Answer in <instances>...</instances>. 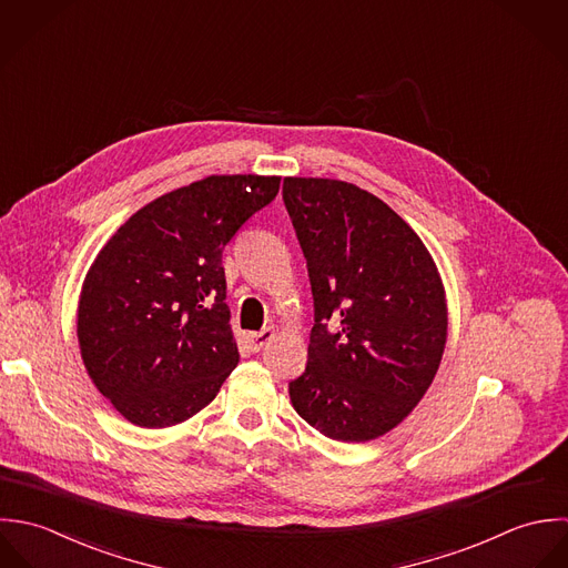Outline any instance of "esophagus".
Instances as JSON below:
<instances>
[{"label": "esophagus", "mask_w": 568, "mask_h": 568, "mask_svg": "<svg viewBox=\"0 0 568 568\" xmlns=\"http://www.w3.org/2000/svg\"><path fill=\"white\" fill-rule=\"evenodd\" d=\"M272 341H274V329H272V327L261 329V332H256V334H250V346H252V351H261V348H265Z\"/></svg>", "instance_id": "esophagus-1"}]
</instances>
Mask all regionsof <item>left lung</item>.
Returning a JSON list of instances; mask_svg holds the SVG:
<instances>
[{
	"instance_id": "obj_1",
	"label": "left lung",
	"mask_w": 568,
	"mask_h": 568,
	"mask_svg": "<svg viewBox=\"0 0 568 568\" xmlns=\"http://www.w3.org/2000/svg\"><path fill=\"white\" fill-rule=\"evenodd\" d=\"M283 202L314 296L296 413L336 442L393 430L439 368L446 294L422 239L379 197L341 180L285 178Z\"/></svg>"
}]
</instances>
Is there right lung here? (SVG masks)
Here are the masks:
<instances>
[{"instance_id":"1","label":"right lung","mask_w":568,"mask_h":568,"mask_svg":"<svg viewBox=\"0 0 568 568\" xmlns=\"http://www.w3.org/2000/svg\"><path fill=\"white\" fill-rule=\"evenodd\" d=\"M278 186L281 178H206L140 209L97 256L79 303L81 355L131 424L186 422L236 366L222 254Z\"/></svg>"}]
</instances>
